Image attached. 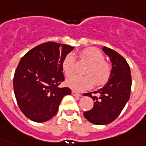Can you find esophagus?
<instances>
[{"mask_svg": "<svg viewBox=\"0 0 146 146\" xmlns=\"http://www.w3.org/2000/svg\"><path fill=\"white\" fill-rule=\"evenodd\" d=\"M72 94L74 96H77V97H80V96H81V94H80L79 93L76 92V91H72Z\"/></svg>", "mask_w": 146, "mask_h": 146, "instance_id": "1", "label": "esophagus"}]
</instances>
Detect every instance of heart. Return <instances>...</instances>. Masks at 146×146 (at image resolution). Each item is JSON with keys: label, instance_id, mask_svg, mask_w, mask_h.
<instances>
[{"label": "heart", "instance_id": "b5f03b06", "mask_svg": "<svg viewBox=\"0 0 146 146\" xmlns=\"http://www.w3.org/2000/svg\"><path fill=\"white\" fill-rule=\"evenodd\" d=\"M80 55L90 64L86 71L87 76L73 75L67 78L66 85L76 91H83L91 88L94 85L97 86L104 85L111 75V66L104 60L102 52L94 47H89L82 50ZM62 67L66 76H70L75 72V58L72 53L65 56L62 62Z\"/></svg>", "mask_w": 146, "mask_h": 146}]
</instances>
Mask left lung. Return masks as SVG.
Returning <instances> with one entry per match:
<instances>
[{
    "instance_id": "1",
    "label": "left lung",
    "mask_w": 146,
    "mask_h": 146,
    "mask_svg": "<svg viewBox=\"0 0 146 146\" xmlns=\"http://www.w3.org/2000/svg\"><path fill=\"white\" fill-rule=\"evenodd\" d=\"M102 50L111 62V75L102 88L85 94L92 98L94 104L92 109L83 115L88 121L96 125L108 124L119 115L129 99L131 86L130 67L124 58L108 47H102ZM92 92L100 96H92Z\"/></svg>"
}]
</instances>
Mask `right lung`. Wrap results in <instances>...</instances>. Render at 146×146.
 <instances>
[{
	"mask_svg": "<svg viewBox=\"0 0 146 146\" xmlns=\"http://www.w3.org/2000/svg\"><path fill=\"white\" fill-rule=\"evenodd\" d=\"M74 47L49 42L28 51L19 62L13 86L18 106L30 120L42 123L56 114L69 88H59L64 80L62 62Z\"/></svg>",
	"mask_w": 146,
	"mask_h": 146,
	"instance_id": "obj_1",
	"label": "right lung"
}]
</instances>
